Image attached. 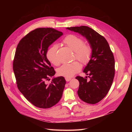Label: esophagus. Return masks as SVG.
I'll return each instance as SVG.
<instances>
[{
  "instance_id": "34e87169",
  "label": "esophagus",
  "mask_w": 132,
  "mask_h": 132,
  "mask_svg": "<svg viewBox=\"0 0 132 132\" xmlns=\"http://www.w3.org/2000/svg\"><path fill=\"white\" fill-rule=\"evenodd\" d=\"M65 80L67 81H69L71 79V78H65Z\"/></svg>"
}]
</instances>
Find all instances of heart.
I'll return each mask as SVG.
<instances>
[{"instance_id": "1", "label": "heart", "mask_w": 132, "mask_h": 132, "mask_svg": "<svg viewBox=\"0 0 132 132\" xmlns=\"http://www.w3.org/2000/svg\"><path fill=\"white\" fill-rule=\"evenodd\" d=\"M63 42L74 52V59H77L83 64H86L91 58L93 50L90 45L84 44V39L77 35H69L63 39ZM58 46L53 45L48 49L46 53L47 59L53 65L58 66L60 61L57 56ZM80 64L77 61L64 64L57 69V74L64 77H71L80 69Z\"/></svg>"}]
</instances>
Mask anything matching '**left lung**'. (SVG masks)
Wrapping results in <instances>:
<instances>
[{
  "instance_id": "left-lung-1",
  "label": "left lung",
  "mask_w": 132,
  "mask_h": 132,
  "mask_svg": "<svg viewBox=\"0 0 132 132\" xmlns=\"http://www.w3.org/2000/svg\"><path fill=\"white\" fill-rule=\"evenodd\" d=\"M67 29L85 37L92 47L91 58L83 71L88 76L75 78L79 81V98L87 103L95 104L106 96L112 84L115 73L113 53L105 38L91 28L81 26Z\"/></svg>"
}]
</instances>
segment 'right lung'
Instances as JSON below:
<instances>
[{"label": "right lung", "mask_w": 132, "mask_h": 132, "mask_svg": "<svg viewBox=\"0 0 132 132\" xmlns=\"http://www.w3.org/2000/svg\"><path fill=\"white\" fill-rule=\"evenodd\" d=\"M63 35L52 28H38L23 37L16 47L13 70L18 88L37 107L48 109L61 100L65 85L63 77L54 78L55 71L46 57L48 48Z\"/></svg>", "instance_id": "1"}]
</instances>
